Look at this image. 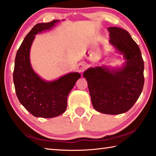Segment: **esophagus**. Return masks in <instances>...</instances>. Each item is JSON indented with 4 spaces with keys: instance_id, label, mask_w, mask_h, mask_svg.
<instances>
[{
    "instance_id": "1",
    "label": "esophagus",
    "mask_w": 156,
    "mask_h": 156,
    "mask_svg": "<svg viewBox=\"0 0 156 156\" xmlns=\"http://www.w3.org/2000/svg\"><path fill=\"white\" fill-rule=\"evenodd\" d=\"M87 69V66L84 63H80L78 65V70L79 72H83Z\"/></svg>"
}]
</instances>
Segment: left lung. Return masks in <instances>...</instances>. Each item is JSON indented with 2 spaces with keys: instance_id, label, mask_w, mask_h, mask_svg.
Segmentation results:
<instances>
[{
  "instance_id": "8db88e82",
  "label": "left lung",
  "mask_w": 156,
  "mask_h": 156,
  "mask_svg": "<svg viewBox=\"0 0 156 156\" xmlns=\"http://www.w3.org/2000/svg\"><path fill=\"white\" fill-rule=\"evenodd\" d=\"M110 44L126 59L123 68L110 71L106 67L89 68L84 72L94 108L109 115L126 112L134 106L145 82L144 61L138 44L127 30L109 27Z\"/></svg>"
}]
</instances>
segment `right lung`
Returning <instances> with one entry per match:
<instances>
[{"label": "right lung", "mask_w": 156, "mask_h": 156, "mask_svg": "<svg viewBox=\"0 0 156 156\" xmlns=\"http://www.w3.org/2000/svg\"><path fill=\"white\" fill-rule=\"evenodd\" d=\"M58 21L36 24L22 41L15 58L13 77L16 95L22 106L37 117L52 118L66 111L67 96L81 76L77 72L70 73L55 81L46 82L31 67L29 52L35 35L51 29Z\"/></svg>", "instance_id": "1"}]
</instances>
